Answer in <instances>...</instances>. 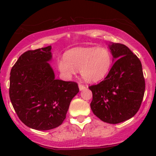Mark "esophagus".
<instances>
[{
    "instance_id": "1",
    "label": "esophagus",
    "mask_w": 156,
    "mask_h": 156,
    "mask_svg": "<svg viewBox=\"0 0 156 156\" xmlns=\"http://www.w3.org/2000/svg\"><path fill=\"white\" fill-rule=\"evenodd\" d=\"M78 87H79L80 90H84V89H86V88H87L86 86H84V84H78Z\"/></svg>"
}]
</instances>
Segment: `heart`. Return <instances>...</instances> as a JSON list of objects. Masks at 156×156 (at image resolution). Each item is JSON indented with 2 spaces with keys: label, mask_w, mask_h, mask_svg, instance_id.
I'll list each match as a JSON object with an SVG mask.
<instances>
[{
  "label": "heart",
  "mask_w": 156,
  "mask_h": 156,
  "mask_svg": "<svg viewBox=\"0 0 156 156\" xmlns=\"http://www.w3.org/2000/svg\"><path fill=\"white\" fill-rule=\"evenodd\" d=\"M112 65L111 53L106 48H76L69 50L57 62L59 70L69 78L81 70L86 81L97 82L107 75Z\"/></svg>",
  "instance_id": "heart-1"
}]
</instances>
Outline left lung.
Masks as SVG:
<instances>
[{
  "instance_id": "obj_1",
  "label": "left lung",
  "mask_w": 156,
  "mask_h": 156,
  "mask_svg": "<svg viewBox=\"0 0 156 156\" xmlns=\"http://www.w3.org/2000/svg\"><path fill=\"white\" fill-rule=\"evenodd\" d=\"M115 59L107 76L89 87L90 108L103 122L119 124L128 120L139 110L145 92V79L139 58L122 44L109 46Z\"/></svg>"
}]
</instances>
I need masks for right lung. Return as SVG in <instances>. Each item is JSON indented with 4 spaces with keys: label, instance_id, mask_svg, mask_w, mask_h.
<instances>
[{
    "label": "right lung",
    "instance_id": "right-lung-1",
    "mask_svg": "<svg viewBox=\"0 0 156 156\" xmlns=\"http://www.w3.org/2000/svg\"><path fill=\"white\" fill-rule=\"evenodd\" d=\"M51 46L28 50L12 67L10 101L26 126L48 130L62 125L71 100L79 91L78 84L55 78L48 61Z\"/></svg>",
    "mask_w": 156,
    "mask_h": 156
}]
</instances>
